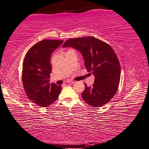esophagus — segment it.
<instances>
[{
    "mask_svg": "<svg viewBox=\"0 0 149 149\" xmlns=\"http://www.w3.org/2000/svg\"><path fill=\"white\" fill-rule=\"evenodd\" d=\"M67 83H70V84H74V83H75V81H73V80H68L67 81Z\"/></svg>",
    "mask_w": 149,
    "mask_h": 149,
    "instance_id": "esophagus-1",
    "label": "esophagus"
}]
</instances>
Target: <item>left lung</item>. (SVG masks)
I'll return each instance as SVG.
<instances>
[{
	"mask_svg": "<svg viewBox=\"0 0 149 149\" xmlns=\"http://www.w3.org/2000/svg\"><path fill=\"white\" fill-rule=\"evenodd\" d=\"M63 47H72L82 54L87 71L95 77L92 86L83 92L84 101L92 107L107 104L113 97L120 81L121 67L112 48L94 37L72 38L67 40Z\"/></svg>",
	"mask_w": 149,
	"mask_h": 149,
	"instance_id": "8db88e82",
	"label": "left lung"
}]
</instances>
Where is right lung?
<instances>
[{
    "label": "right lung",
    "instance_id": "right-lung-1",
    "mask_svg": "<svg viewBox=\"0 0 149 149\" xmlns=\"http://www.w3.org/2000/svg\"><path fill=\"white\" fill-rule=\"evenodd\" d=\"M63 42V40H40L29 49L25 55L22 65L23 86L29 100L39 107L50 105L61 92V86L49 81L52 53Z\"/></svg>",
    "mask_w": 149,
    "mask_h": 149
}]
</instances>
